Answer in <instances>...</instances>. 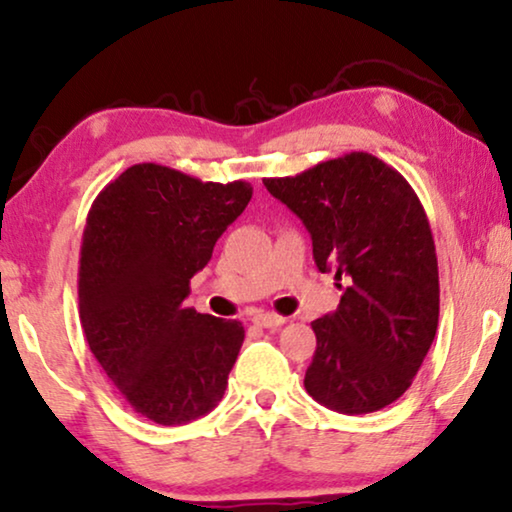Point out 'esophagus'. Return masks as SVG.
I'll return each instance as SVG.
<instances>
[{
  "mask_svg": "<svg viewBox=\"0 0 512 512\" xmlns=\"http://www.w3.org/2000/svg\"><path fill=\"white\" fill-rule=\"evenodd\" d=\"M252 320H255V323L262 325V327H281L285 323V318L278 316V313H264V311L255 313Z\"/></svg>",
  "mask_w": 512,
  "mask_h": 512,
  "instance_id": "34e87169",
  "label": "esophagus"
}]
</instances>
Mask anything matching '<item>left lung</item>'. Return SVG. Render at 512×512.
<instances>
[{
    "instance_id": "1",
    "label": "left lung",
    "mask_w": 512,
    "mask_h": 512,
    "mask_svg": "<svg viewBox=\"0 0 512 512\" xmlns=\"http://www.w3.org/2000/svg\"><path fill=\"white\" fill-rule=\"evenodd\" d=\"M264 187L304 222L316 267L335 271L344 290L337 311L311 323L306 391L342 414L395 403L424 363L440 316L438 257L419 196L367 152L264 177Z\"/></svg>"
}]
</instances>
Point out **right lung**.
Segmentation results:
<instances>
[{
  "mask_svg": "<svg viewBox=\"0 0 512 512\" xmlns=\"http://www.w3.org/2000/svg\"><path fill=\"white\" fill-rule=\"evenodd\" d=\"M252 199L248 182H201L135 163L95 196L79 257L88 349L121 398L161 426L220 403L241 351V320L196 313L189 281Z\"/></svg>",
  "mask_w": 512,
  "mask_h": 512,
  "instance_id": "1",
  "label": "right lung"
}]
</instances>
